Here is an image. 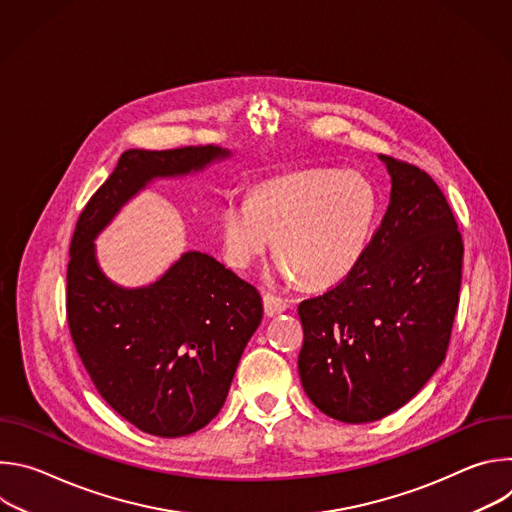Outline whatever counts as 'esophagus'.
Returning a JSON list of instances; mask_svg holds the SVG:
<instances>
[{
    "label": "esophagus",
    "mask_w": 512,
    "mask_h": 512,
    "mask_svg": "<svg viewBox=\"0 0 512 512\" xmlns=\"http://www.w3.org/2000/svg\"><path fill=\"white\" fill-rule=\"evenodd\" d=\"M263 306H265L267 316H277L287 310V302L277 296H271V294H263Z\"/></svg>",
    "instance_id": "1"
}]
</instances>
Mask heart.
<instances>
[{"instance_id":"heart-1","label":"heart","mask_w":512,"mask_h":512,"mask_svg":"<svg viewBox=\"0 0 512 512\" xmlns=\"http://www.w3.org/2000/svg\"><path fill=\"white\" fill-rule=\"evenodd\" d=\"M379 196L352 170H310L269 180L247 198H229L221 235L229 263L251 267L275 239V273L326 287L344 279L369 247Z\"/></svg>"}]
</instances>
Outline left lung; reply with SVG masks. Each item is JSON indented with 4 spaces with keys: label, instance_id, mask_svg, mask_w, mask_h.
I'll return each mask as SVG.
<instances>
[{
    "label": "left lung",
    "instance_id": "obj_1",
    "mask_svg": "<svg viewBox=\"0 0 512 512\" xmlns=\"http://www.w3.org/2000/svg\"><path fill=\"white\" fill-rule=\"evenodd\" d=\"M391 202L360 263L298 306V371L310 401L344 423L405 405L444 362L460 302L464 243L433 178L381 156Z\"/></svg>",
    "mask_w": 512,
    "mask_h": 512
}]
</instances>
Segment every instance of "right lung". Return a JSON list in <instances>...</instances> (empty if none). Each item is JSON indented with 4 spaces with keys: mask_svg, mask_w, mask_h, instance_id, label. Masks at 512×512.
<instances>
[{
    "mask_svg": "<svg viewBox=\"0 0 512 512\" xmlns=\"http://www.w3.org/2000/svg\"><path fill=\"white\" fill-rule=\"evenodd\" d=\"M227 156L214 145L123 152L70 241L72 342L109 407L152 435H188L218 415L263 302L255 285L198 251L184 253L148 287H117L101 273L93 239L154 178L196 172Z\"/></svg>",
    "mask_w": 512,
    "mask_h": 512,
    "instance_id": "1",
    "label": "right lung"
}]
</instances>
